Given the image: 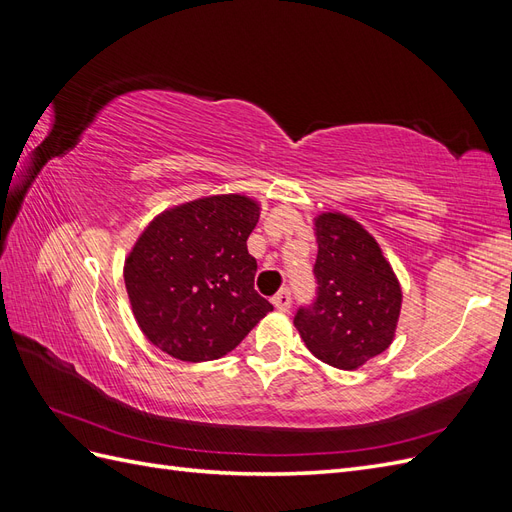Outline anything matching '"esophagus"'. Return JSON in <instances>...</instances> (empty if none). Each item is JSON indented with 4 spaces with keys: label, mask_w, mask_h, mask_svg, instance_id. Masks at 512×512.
I'll return each instance as SVG.
<instances>
[{
    "label": "esophagus",
    "mask_w": 512,
    "mask_h": 512,
    "mask_svg": "<svg viewBox=\"0 0 512 512\" xmlns=\"http://www.w3.org/2000/svg\"><path fill=\"white\" fill-rule=\"evenodd\" d=\"M273 301V305H275V309H280V312H288L290 309V292L288 290H282L280 294H275V297L271 299Z\"/></svg>",
    "instance_id": "34e87169"
}]
</instances>
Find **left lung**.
<instances>
[{"mask_svg": "<svg viewBox=\"0 0 512 512\" xmlns=\"http://www.w3.org/2000/svg\"><path fill=\"white\" fill-rule=\"evenodd\" d=\"M312 226L318 297L294 327L316 359L354 371L393 344L404 294L378 241L350 215L322 211Z\"/></svg>", "mask_w": 512, "mask_h": 512, "instance_id": "1", "label": "left lung"}]
</instances>
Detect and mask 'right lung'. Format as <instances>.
<instances>
[{"label": "right lung", "mask_w": 512, "mask_h": 512, "mask_svg": "<svg viewBox=\"0 0 512 512\" xmlns=\"http://www.w3.org/2000/svg\"><path fill=\"white\" fill-rule=\"evenodd\" d=\"M260 203L245 194L200 196L168 207L134 241L123 282L138 329L185 363L222 359L273 305L254 290L247 237Z\"/></svg>", "instance_id": "add662e5"}]
</instances>
